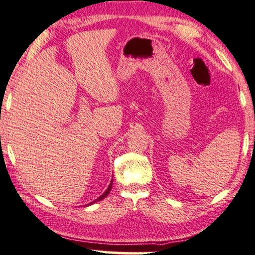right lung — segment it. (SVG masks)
<instances>
[{"label":"right lung","instance_id":"obj_1","mask_svg":"<svg viewBox=\"0 0 255 255\" xmlns=\"http://www.w3.org/2000/svg\"><path fill=\"white\" fill-rule=\"evenodd\" d=\"M111 188H112V181H111V183H110V185H109V188H108V189L105 190V193H104V194L102 195V196H99L98 199H97V200H94L93 202L89 203V206H90V204H92V203H96V202H98V201H102V200L104 199V197H106V196H108V194L110 193V191H111Z\"/></svg>","mask_w":255,"mask_h":255}]
</instances>
